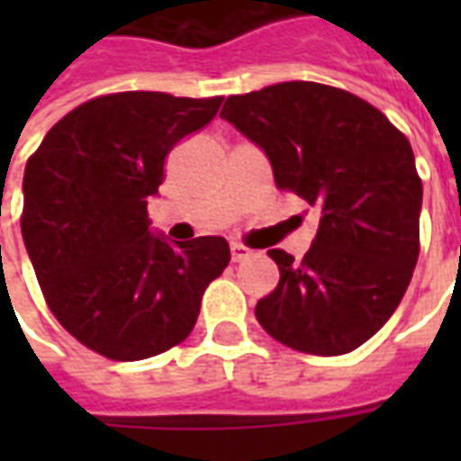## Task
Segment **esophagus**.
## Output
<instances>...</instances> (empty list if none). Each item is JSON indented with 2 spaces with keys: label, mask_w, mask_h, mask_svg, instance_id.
<instances>
[{
  "label": "esophagus",
  "mask_w": 461,
  "mask_h": 461,
  "mask_svg": "<svg viewBox=\"0 0 461 461\" xmlns=\"http://www.w3.org/2000/svg\"><path fill=\"white\" fill-rule=\"evenodd\" d=\"M230 251H231V261L247 259V257H249V254H251V249H247L244 244H231Z\"/></svg>",
  "instance_id": "34e87169"
}]
</instances>
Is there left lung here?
Returning a JSON list of instances; mask_svg holds the SVG:
<instances>
[{
    "label": "left lung",
    "mask_w": 461,
    "mask_h": 461,
    "mask_svg": "<svg viewBox=\"0 0 461 461\" xmlns=\"http://www.w3.org/2000/svg\"><path fill=\"white\" fill-rule=\"evenodd\" d=\"M220 115L264 150L279 190L321 214L303 259L269 249L281 276L254 309L261 329L313 356L356 350L395 313L420 254L410 142L363 98L311 81L230 95Z\"/></svg>",
    "instance_id": "8db88e82"
}]
</instances>
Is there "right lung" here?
Wrapping results in <instances>:
<instances>
[{"label": "right lung", "instance_id": "add662e5", "mask_svg": "<svg viewBox=\"0 0 461 461\" xmlns=\"http://www.w3.org/2000/svg\"><path fill=\"white\" fill-rule=\"evenodd\" d=\"M220 105L152 91L101 95L56 122L26 162V254L59 323L101 356L142 360L177 346L230 264L224 237L177 244L148 217L167 152Z\"/></svg>", "mask_w": 461, "mask_h": 461}]
</instances>
